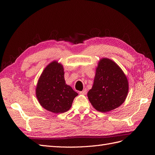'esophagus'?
Returning <instances> with one entry per match:
<instances>
[{
    "mask_svg": "<svg viewBox=\"0 0 155 155\" xmlns=\"http://www.w3.org/2000/svg\"><path fill=\"white\" fill-rule=\"evenodd\" d=\"M87 89H84L83 91H81V92H79V94H82V95H85L86 94H87Z\"/></svg>",
    "mask_w": 155,
    "mask_h": 155,
    "instance_id": "esophagus-1",
    "label": "esophagus"
}]
</instances>
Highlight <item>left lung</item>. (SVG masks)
I'll return each instance as SVG.
<instances>
[{"mask_svg":"<svg viewBox=\"0 0 155 155\" xmlns=\"http://www.w3.org/2000/svg\"><path fill=\"white\" fill-rule=\"evenodd\" d=\"M128 91L127 78L118 65L109 59H100L87 94L93 107L102 112L114 110L125 101Z\"/></svg>","mask_w":155,"mask_h":155,"instance_id":"left-lung-1","label":"left lung"}]
</instances>
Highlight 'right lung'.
Wrapping results in <instances>:
<instances>
[{"label": "right lung", "mask_w": 155, "mask_h": 155, "mask_svg": "<svg viewBox=\"0 0 155 155\" xmlns=\"http://www.w3.org/2000/svg\"><path fill=\"white\" fill-rule=\"evenodd\" d=\"M63 65L54 61L45 68L36 87V96L40 105L56 114L68 111L78 95L65 83Z\"/></svg>", "instance_id": "1"}]
</instances>
